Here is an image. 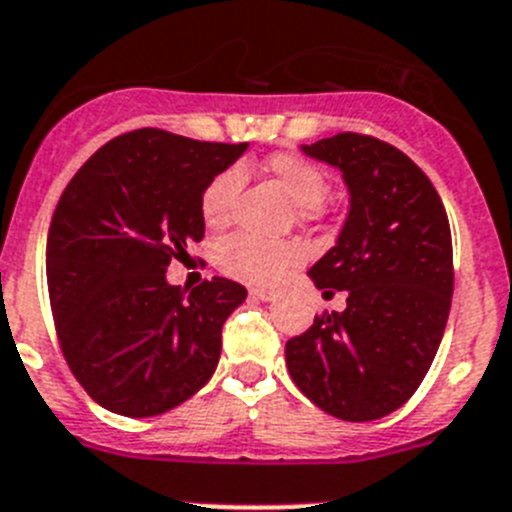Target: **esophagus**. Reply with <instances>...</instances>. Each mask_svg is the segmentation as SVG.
<instances>
[{
    "label": "esophagus",
    "instance_id": "esophagus-1",
    "mask_svg": "<svg viewBox=\"0 0 512 512\" xmlns=\"http://www.w3.org/2000/svg\"><path fill=\"white\" fill-rule=\"evenodd\" d=\"M251 296L258 298V301H273L278 293L273 288H251Z\"/></svg>",
    "mask_w": 512,
    "mask_h": 512
}]
</instances>
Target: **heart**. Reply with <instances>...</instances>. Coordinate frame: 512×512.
Instances as JSON below:
<instances>
[{
	"label": "heart",
	"mask_w": 512,
	"mask_h": 512,
	"mask_svg": "<svg viewBox=\"0 0 512 512\" xmlns=\"http://www.w3.org/2000/svg\"><path fill=\"white\" fill-rule=\"evenodd\" d=\"M266 171L286 189L301 211H316L326 199L328 179L316 164L296 154H273ZM241 189V171L226 169L206 184L201 194V216L209 226H224L231 219ZM301 261V249L288 241H268L254 234H234L216 249V266L231 278L246 283H271L288 266Z\"/></svg>",
	"instance_id": "b5f03b06"
}]
</instances>
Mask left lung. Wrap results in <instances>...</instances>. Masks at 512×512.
Wrapping results in <instances>:
<instances>
[{
	"label": "left lung",
	"instance_id": "1",
	"mask_svg": "<svg viewBox=\"0 0 512 512\" xmlns=\"http://www.w3.org/2000/svg\"><path fill=\"white\" fill-rule=\"evenodd\" d=\"M301 151L341 171L351 206L328 249L308 268L323 298L346 291L341 313H323L286 343L298 391L341 421L398 411L426 378L453 296V241L430 179L396 146L336 134Z\"/></svg>",
	"mask_w": 512,
	"mask_h": 512
}]
</instances>
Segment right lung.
Here are the masks:
<instances>
[{
	"label": "right lung",
	"instance_id": "add662e5",
	"mask_svg": "<svg viewBox=\"0 0 512 512\" xmlns=\"http://www.w3.org/2000/svg\"><path fill=\"white\" fill-rule=\"evenodd\" d=\"M246 149L136 129L64 189L47 239L49 301L74 378L106 411L159 416L214 376L246 288L216 276L184 291L166 268L204 239L201 194Z\"/></svg>",
	"mask_w": 512,
	"mask_h": 512
}]
</instances>
